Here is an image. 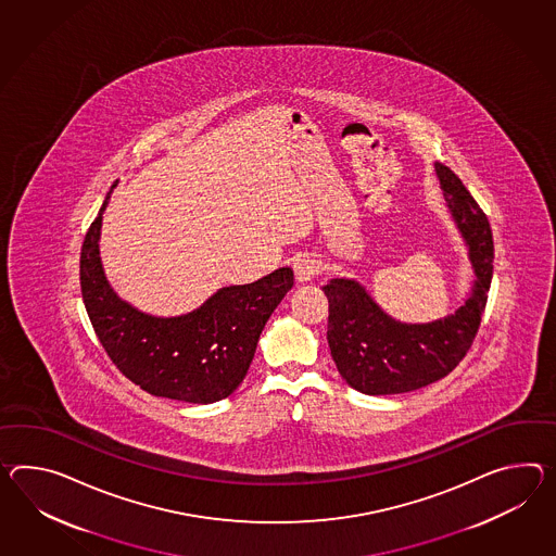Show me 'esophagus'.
Listing matches in <instances>:
<instances>
[{
	"label": "esophagus",
	"mask_w": 556,
	"mask_h": 556,
	"mask_svg": "<svg viewBox=\"0 0 556 556\" xmlns=\"http://www.w3.org/2000/svg\"><path fill=\"white\" fill-rule=\"evenodd\" d=\"M293 271H295V279L299 283H307L315 279L319 273L324 271V265L319 258L309 257V255H303L293 263Z\"/></svg>",
	"instance_id": "34e87169"
}]
</instances>
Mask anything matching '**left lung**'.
<instances>
[{"mask_svg": "<svg viewBox=\"0 0 556 556\" xmlns=\"http://www.w3.org/2000/svg\"><path fill=\"white\" fill-rule=\"evenodd\" d=\"M447 208L475 267V287L460 309L432 324H402L381 312L353 279L324 285L329 301L327 341L341 378L357 392L390 395L412 392L447 376L472 348L492 281L494 243L486 215L458 175L435 164Z\"/></svg>", "mask_w": 556, "mask_h": 556, "instance_id": "obj_1", "label": "left lung"}]
</instances>
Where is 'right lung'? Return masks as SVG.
I'll return each mask as SVG.
<instances>
[{
	"label": "right lung",
	"instance_id": "right-lung-1",
	"mask_svg": "<svg viewBox=\"0 0 556 556\" xmlns=\"http://www.w3.org/2000/svg\"><path fill=\"white\" fill-rule=\"evenodd\" d=\"M110 192L80 253L81 299L102 348L126 378L152 395L189 404L229 397L247 376L267 319L293 287V271L281 267L255 283L223 287L187 315L138 312L112 291L100 261Z\"/></svg>",
	"mask_w": 556,
	"mask_h": 556
}]
</instances>
